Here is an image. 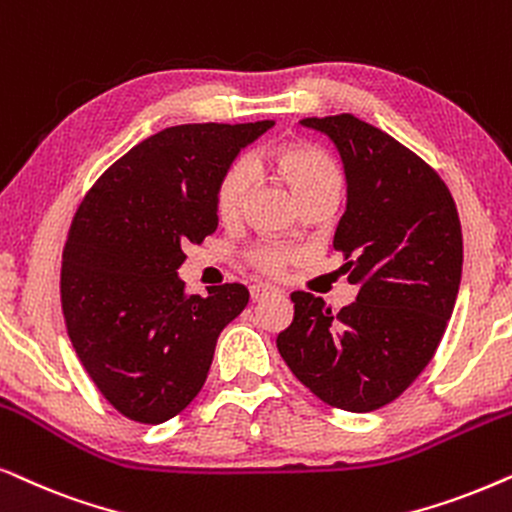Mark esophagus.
Masks as SVG:
<instances>
[{"instance_id": "esophagus-1", "label": "esophagus", "mask_w": 512, "mask_h": 512, "mask_svg": "<svg viewBox=\"0 0 512 512\" xmlns=\"http://www.w3.org/2000/svg\"><path fill=\"white\" fill-rule=\"evenodd\" d=\"M278 290L276 285H269V283H252L250 285V297H252V302H260V299H264V297H269V295H278Z\"/></svg>"}]
</instances>
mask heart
<instances>
[{
	"mask_svg": "<svg viewBox=\"0 0 512 512\" xmlns=\"http://www.w3.org/2000/svg\"><path fill=\"white\" fill-rule=\"evenodd\" d=\"M271 163H274L278 175L288 182L297 201L320 192L339 194L337 170L318 149L306 145H281L271 152ZM248 189L250 168L245 163H231L215 189V210L224 222L234 220L241 213ZM290 260L292 252L278 243H262L250 252L252 267L264 271V274H281Z\"/></svg>",
	"mask_w": 512,
	"mask_h": 512,
	"instance_id": "obj_1",
	"label": "heart"
}]
</instances>
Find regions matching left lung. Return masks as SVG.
Here are the masks:
<instances>
[{
  "instance_id": "left-lung-1",
  "label": "left lung",
  "mask_w": 512,
  "mask_h": 512,
  "mask_svg": "<svg viewBox=\"0 0 512 512\" xmlns=\"http://www.w3.org/2000/svg\"><path fill=\"white\" fill-rule=\"evenodd\" d=\"M339 152L346 210L335 248L356 302L335 313L292 292L295 318L276 346L313 395L346 412L393 403L431 363L461 285L463 238L454 199L417 154L353 114L309 117Z\"/></svg>"
}]
</instances>
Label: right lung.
<instances>
[{"label": "right lung", "mask_w": 512, "mask_h": 512, "mask_svg": "<svg viewBox=\"0 0 512 512\" xmlns=\"http://www.w3.org/2000/svg\"><path fill=\"white\" fill-rule=\"evenodd\" d=\"M274 121L185 124L112 163L74 215L60 299L88 377L124 417L163 424L201 391L220 332L248 304L241 283L185 292V245L217 229L215 189Z\"/></svg>", "instance_id": "add662e5"}]
</instances>
